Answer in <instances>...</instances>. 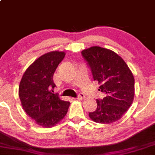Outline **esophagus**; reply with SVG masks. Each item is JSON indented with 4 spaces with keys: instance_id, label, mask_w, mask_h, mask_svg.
Wrapping results in <instances>:
<instances>
[{
    "instance_id": "34e87169",
    "label": "esophagus",
    "mask_w": 155,
    "mask_h": 155,
    "mask_svg": "<svg viewBox=\"0 0 155 155\" xmlns=\"http://www.w3.org/2000/svg\"><path fill=\"white\" fill-rule=\"evenodd\" d=\"M84 97H85V95L84 94H83V93H79V94H78V97H76V99L82 100L83 98H84Z\"/></svg>"
}]
</instances>
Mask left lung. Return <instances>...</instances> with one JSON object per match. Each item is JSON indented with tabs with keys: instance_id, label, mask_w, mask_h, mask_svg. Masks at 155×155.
<instances>
[{
	"instance_id": "left-lung-1",
	"label": "left lung",
	"mask_w": 155,
	"mask_h": 155,
	"mask_svg": "<svg viewBox=\"0 0 155 155\" xmlns=\"http://www.w3.org/2000/svg\"><path fill=\"white\" fill-rule=\"evenodd\" d=\"M90 67L94 81L101 84L98 90L105 94L97 99V107L89 113L98 124H111L122 117L133 102L134 78L126 62L117 54L100 46L81 51Z\"/></svg>"
}]
</instances>
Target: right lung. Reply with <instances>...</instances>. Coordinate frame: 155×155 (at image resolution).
I'll return each mask as SVG.
<instances>
[{
	"instance_id": "obj_1",
	"label": "right lung",
	"mask_w": 155,
	"mask_h": 155,
	"mask_svg": "<svg viewBox=\"0 0 155 155\" xmlns=\"http://www.w3.org/2000/svg\"><path fill=\"white\" fill-rule=\"evenodd\" d=\"M65 54L54 51L41 56L28 67L20 83L19 97L24 111L43 127H51L60 122L70 105L53 91V75Z\"/></svg>"
}]
</instances>
